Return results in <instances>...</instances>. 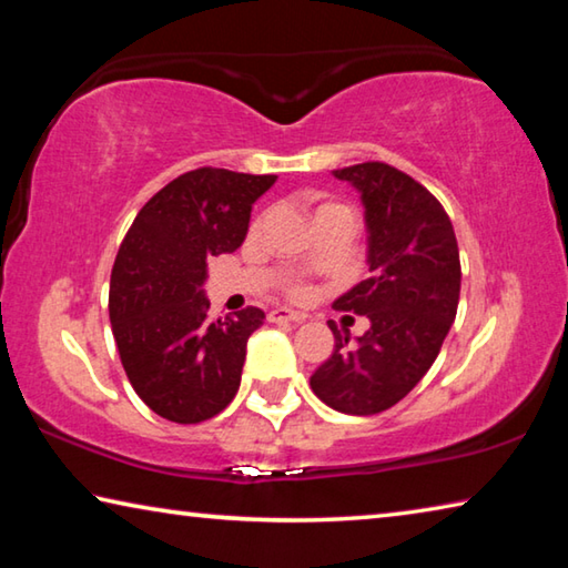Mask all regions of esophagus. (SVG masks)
<instances>
[{
	"label": "esophagus",
	"mask_w": 568,
	"mask_h": 568,
	"mask_svg": "<svg viewBox=\"0 0 568 568\" xmlns=\"http://www.w3.org/2000/svg\"><path fill=\"white\" fill-rule=\"evenodd\" d=\"M267 321L271 323H303L305 313L291 311V307H275V311L267 313Z\"/></svg>",
	"instance_id": "esophagus-1"
}]
</instances>
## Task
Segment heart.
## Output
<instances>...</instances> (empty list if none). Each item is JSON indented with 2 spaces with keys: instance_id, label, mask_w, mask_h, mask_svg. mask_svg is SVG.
I'll return each instance as SVG.
<instances>
[{
  "instance_id": "b5f03b06",
  "label": "heart",
  "mask_w": 568,
  "mask_h": 568,
  "mask_svg": "<svg viewBox=\"0 0 568 568\" xmlns=\"http://www.w3.org/2000/svg\"><path fill=\"white\" fill-rule=\"evenodd\" d=\"M331 215H353V210L348 205L338 203V200L315 197L313 200V217H315V223H318V220H323V217H331ZM285 293L291 295V297H295V301H301V297L307 295V285L303 281H295V277H293V281H287Z\"/></svg>"
}]
</instances>
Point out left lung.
Returning a JSON list of instances; mask_svg holds the SVG:
<instances>
[{
	"mask_svg": "<svg viewBox=\"0 0 568 568\" xmlns=\"http://www.w3.org/2000/svg\"><path fill=\"white\" fill-rule=\"evenodd\" d=\"M361 190L371 277L341 295L335 311L365 315L358 343L328 323L335 348L311 376L325 406L376 416L416 388L438 358L460 295L458 243L434 192L398 168L371 160L335 170Z\"/></svg>",
	"mask_w": 568,
	"mask_h": 568,
	"instance_id": "left-lung-1",
	"label": "left lung"
}]
</instances>
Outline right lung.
I'll list each match as a JSON object with an SVG mask.
<instances>
[{"label":"right lung","mask_w":568,"mask_h":568,"mask_svg":"<svg viewBox=\"0 0 568 568\" xmlns=\"http://www.w3.org/2000/svg\"><path fill=\"white\" fill-rule=\"evenodd\" d=\"M277 175L197 168L152 195L124 235L110 277V321L122 368L145 406L172 423H203L240 388L261 307L207 318L213 255L247 235L250 210Z\"/></svg>","instance_id":"right-lung-1"}]
</instances>
